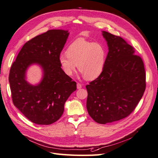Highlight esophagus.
Instances as JSON below:
<instances>
[{
    "label": "esophagus",
    "instance_id": "esophagus-1",
    "mask_svg": "<svg viewBox=\"0 0 158 158\" xmlns=\"http://www.w3.org/2000/svg\"><path fill=\"white\" fill-rule=\"evenodd\" d=\"M77 89H81V88H82V85H81L79 83H77Z\"/></svg>",
    "mask_w": 158,
    "mask_h": 158
}]
</instances>
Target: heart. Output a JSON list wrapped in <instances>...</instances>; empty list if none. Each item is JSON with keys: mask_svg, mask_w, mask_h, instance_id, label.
<instances>
[{"mask_svg": "<svg viewBox=\"0 0 158 158\" xmlns=\"http://www.w3.org/2000/svg\"><path fill=\"white\" fill-rule=\"evenodd\" d=\"M107 58L104 46L82 39H76L59 56V63L64 73L72 76L77 68L85 79L91 81L102 73Z\"/></svg>", "mask_w": 158, "mask_h": 158, "instance_id": "obj_1", "label": "heart"}]
</instances>
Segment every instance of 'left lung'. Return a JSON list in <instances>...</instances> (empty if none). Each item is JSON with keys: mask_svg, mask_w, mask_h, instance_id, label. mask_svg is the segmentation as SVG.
Returning <instances> with one entry per match:
<instances>
[{"mask_svg": "<svg viewBox=\"0 0 158 158\" xmlns=\"http://www.w3.org/2000/svg\"><path fill=\"white\" fill-rule=\"evenodd\" d=\"M102 35L108 53L102 73L86 86V108L96 123L106 124L126 118L135 109L146 89V73L132 46L107 31Z\"/></svg>", "mask_w": 158, "mask_h": 158, "instance_id": "8db88e82", "label": "left lung"}]
</instances>
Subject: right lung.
Returning <instances> with one entry per match:
<instances>
[{
    "instance_id": "1",
    "label": "right lung",
    "mask_w": 158,
    "mask_h": 158,
    "mask_svg": "<svg viewBox=\"0 0 158 158\" xmlns=\"http://www.w3.org/2000/svg\"><path fill=\"white\" fill-rule=\"evenodd\" d=\"M69 33L52 29L33 38L23 46L12 64L9 74L14 106L33 123L50 125L62 115L64 104L77 89V85L66 75L59 63V56ZM37 64L43 77L33 85L26 80L29 66Z\"/></svg>"
}]
</instances>
